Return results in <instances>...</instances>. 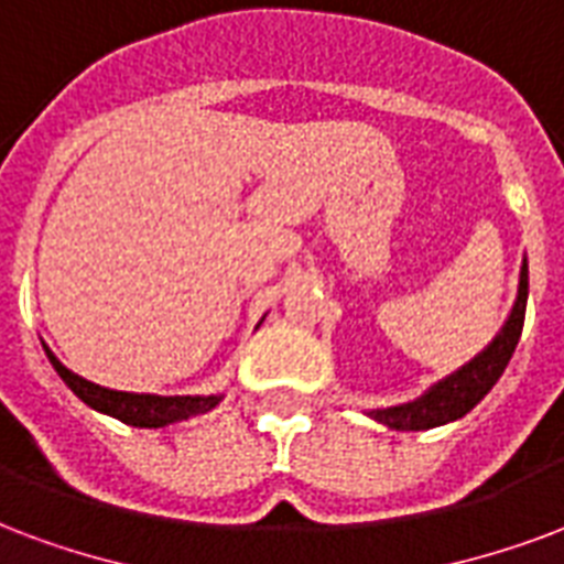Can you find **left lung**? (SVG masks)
<instances>
[{
	"label": "left lung",
	"instance_id": "obj_1",
	"mask_svg": "<svg viewBox=\"0 0 564 564\" xmlns=\"http://www.w3.org/2000/svg\"><path fill=\"white\" fill-rule=\"evenodd\" d=\"M527 297H529V270L527 258L520 267V285L514 308L508 315L506 327L499 329L497 338L490 341L473 362L458 368L455 375H448L446 380H440L427 389L425 395L401 404V408L389 410H371V416L380 419L383 425L395 427V431H427V427L446 425L455 419L467 416L469 410L476 408L481 398L488 395L494 383L502 378L508 359L514 354V347L523 333V317H527Z\"/></svg>",
	"mask_w": 564,
	"mask_h": 564
}]
</instances>
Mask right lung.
<instances>
[{"mask_svg": "<svg viewBox=\"0 0 564 564\" xmlns=\"http://www.w3.org/2000/svg\"><path fill=\"white\" fill-rule=\"evenodd\" d=\"M46 350V347H44ZM46 357L58 371V378L74 389L76 398H83L88 408L100 410L106 416L121 419L124 425L133 427H163L172 422L202 416L210 408H217L223 395H137V392H116V389L97 387L91 380L79 378L70 368H65L53 357V350H46Z\"/></svg>", "mask_w": 564, "mask_h": 564, "instance_id": "add662e5", "label": "right lung"}]
</instances>
